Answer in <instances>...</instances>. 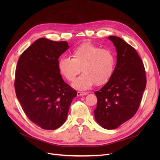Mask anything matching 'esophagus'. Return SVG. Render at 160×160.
<instances>
[{
    "instance_id": "34e87169",
    "label": "esophagus",
    "mask_w": 160,
    "mask_h": 160,
    "mask_svg": "<svg viewBox=\"0 0 160 160\" xmlns=\"http://www.w3.org/2000/svg\"><path fill=\"white\" fill-rule=\"evenodd\" d=\"M88 93H85V92H81V91H78L77 92V96H83V95H88Z\"/></svg>"
}]
</instances>
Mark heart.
<instances>
[{"label":"heart","mask_w":160,"mask_h":160,"mask_svg":"<svg viewBox=\"0 0 160 160\" xmlns=\"http://www.w3.org/2000/svg\"><path fill=\"white\" fill-rule=\"evenodd\" d=\"M115 65V57L110 50L101 48L86 42L72 51V58L62 57L59 60V70L69 82L83 74L72 83L77 89L86 90L95 83L101 86L112 78Z\"/></svg>","instance_id":"obj_1"}]
</instances>
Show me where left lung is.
<instances>
[{
  "instance_id": "obj_1",
  "label": "left lung",
  "mask_w": 160,
  "mask_h": 160,
  "mask_svg": "<svg viewBox=\"0 0 160 160\" xmlns=\"http://www.w3.org/2000/svg\"><path fill=\"white\" fill-rule=\"evenodd\" d=\"M117 51V64L112 78L95 92L97 105L94 110L97 123L112 130L136 114L145 89V67L136 49L122 39L111 36Z\"/></svg>"
}]
</instances>
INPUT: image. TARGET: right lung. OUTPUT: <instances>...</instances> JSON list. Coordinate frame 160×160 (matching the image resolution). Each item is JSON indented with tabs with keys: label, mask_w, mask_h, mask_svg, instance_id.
I'll return each mask as SVG.
<instances>
[{
	"label": "right lung",
	"mask_w": 160,
	"mask_h": 160,
	"mask_svg": "<svg viewBox=\"0 0 160 160\" xmlns=\"http://www.w3.org/2000/svg\"><path fill=\"white\" fill-rule=\"evenodd\" d=\"M67 41L37 39L20 56L15 78L16 96L28 118L45 130L65 122L77 91L62 79L58 58L69 48Z\"/></svg>",
	"instance_id": "right-lung-1"
}]
</instances>
